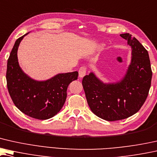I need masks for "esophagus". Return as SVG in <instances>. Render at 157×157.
I'll use <instances>...</instances> for the list:
<instances>
[{
  "mask_svg": "<svg viewBox=\"0 0 157 157\" xmlns=\"http://www.w3.org/2000/svg\"><path fill=\"white\" fill-rule=\"evenodd\" d=\"M86 74V67H81L80 69H79L78 71V76L80 77V78H83V77L85 76Z\"/></svg>",
  "mask_w": 157,
  "mask_h": 157,
  "instance_id": "34e87169",
  "label": "esophagus"
}]
</instances>
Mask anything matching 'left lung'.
Returning <instances> with one entry per match:
<instances>
[{"instance_id":"1","label":"left lung","mask_w":157,"mask_h":157,"mask_svg":"<svg viewBox=\"0 0 157 157\" xmlns=\"http://www.w3.org/2000/svg\"><path fill=\"white\" fill-rule=\"evenodd\" d=\"M120 35L128 41L132 49L130 63L122 78L106 83L90 72L82 81L90 110L108 121L125 119L137 113L151 86L152 72L148 52L130 34Z\"/></svg>"}]
</instances>
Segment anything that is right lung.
<instances>
[{"label":"right lung","instance_id":"right-lung-1","mask_svg":"<svg viewBox=\"0 0 157 157\" xmlns=\"http://www.w3.org/2000/svg\"><path fill=\"white\" fill-rule=\"evenodd\" d=\"M28 33L16 40L10 52L7 63V86L13 102L22 113L35 119L47 120L62 108L68 86L76 80L78 73L57 74L44 81L35 80L25 73L18 62L17 50Z\"/></svg>","mask_w":157,"mask_h":157}]
</instances>
